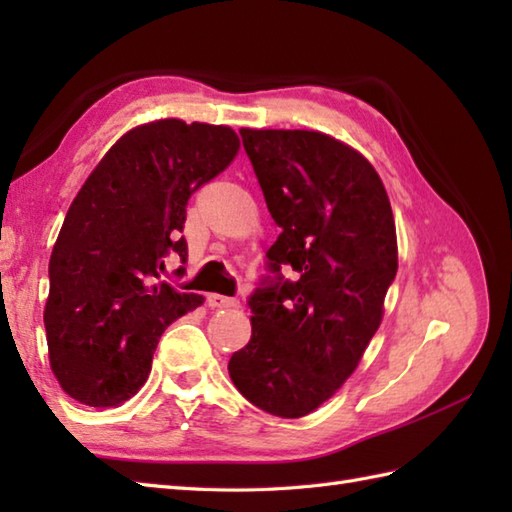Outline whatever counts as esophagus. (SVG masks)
<instances>
[{
    "mask_svg": "<svg viewBox=\"0 0 512 512\" xmlns=\"http://www.w3.org/2000/svg\"><path fill=\"white\" fill-rule=\"evenodd\" d=\"M206 303H209L211 308H235L237 306V299L233 297H224V295H217V292H211V295H206Z\"/></svg>",
    "mask_w": 512,
    "mask_h": 512,
    "instance_id": "34e87169",
    "label": "esophagus"
}]
</instances>
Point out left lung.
Returning <instances> with one entry per match:
<instances>
[{
  "mask_svg": "<svg viewBox=\"0 0 512 512\" xmlns=\"http://www.w3.org/2000/svg\"><path fill=\"white\" fill-rule=\"evenodd\" d=\"M239 134L281 235L268 250L277 279L250 297L253 334L228 374L255 407L301 418L354 374L383 321L396 222L383 180L354 147L312 129Z\"/></svg>",
  "mask_w": 512,
  "mask_h": 512,
  "instance_id": "left-lung-1",
  "label": "left lung"
}]
</instances>
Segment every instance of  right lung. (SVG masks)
<instances>
[{
    "mask_svg": "<svg viewBox=\"0 0 512 512\" xmlns=\"http://www.w3.org/2000/svg\"><path fill=\"white\" fill-rule=\"evenodd\" d=\"M228 125L158 118L129 129L83 182L50 255L43 310L52 374L81 405L118 407L151 372L162 332L204 303L158 279L191 193L235 160Z\"/></svg>",
    "mask_w": 512,
    "mask_h": 512,
    "instance_id": "add662e5",
    "label": "right lung"
}]
</instances>
